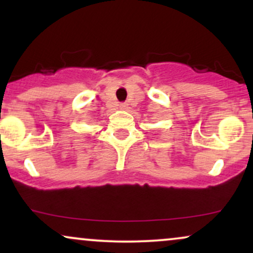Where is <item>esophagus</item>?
Listing matches in <instances>:
<instances>
[{
  "label": "esophagus",
  "mask_w": 253,
  "mask_h": 253,
  "mask_svg": "<svg viewBox=\"0 0 253 253\" xmlns=\"http://www.w3.org/2000/svg\"><path fill=\"white\" fill-rule=\"evenodd\" d=\"M119 107H120V109H126V104L125 103H121Z\"/></svg>",
  "instance_id": "obj_1"
}]
</instances>
